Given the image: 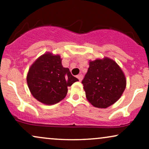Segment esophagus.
I'll return each instance as SVG.
<instances>
[{
	"label": "esophagus",
	"instance_id": "1",
	"mask_svg": "<svg viewBox=\"0 0 149 149\" xmlns=\"http://www.w3.org/2000/svg\"><path fill=\"white\" fill-rule=\"evenodd\" d=\"M77 78H78V79L80 81H81L82 79H83V75H82V74H79V75H78V76H77Z\"/></svg>",
	"mask_w": 149,
	"mask_h": 149
}]
</instances>
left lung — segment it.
I'll return each mask as SVG.
<instances>
[{
  "label": "left lung",
  "mask_w": 149,
  "mask_h": 149,
  "mask_svg": "<svg viewBox=\"0 0 149 149\" xmlns=\"http://www.w3.org/2000/svg\"><path fill=\"white\" fill-rule=\"evenodd\" d=\"M89 65L82 80L87 100L95 107H109L119 100L125 89L124 73L109 58L90 61Z\"/></svg>",
  "instance_id": "8db88e82"
}]
</instances>
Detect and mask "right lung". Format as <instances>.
Listing matches in <instances>:
<instances>
[{
  "mask_svg": "<svg viewBox=\"0 0 149 149\" xmlns=\"http://www.w3.org/2000/svg\"><path fill=\"white\" fill-rule=\"evenodd\" d=\"M26 80L37 100L52 105L62 100L67 94L68 87L78 79L71 75L68 68L63 67L60 56L46 53L31 65Z\"/></svg>",
  "mask_w": 149,
  "mask_h": 149,
  "instance_id": "1",
  "label": "right lung"
}]
</instances>
